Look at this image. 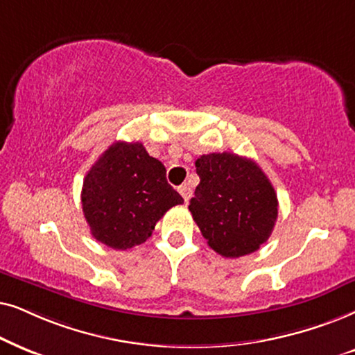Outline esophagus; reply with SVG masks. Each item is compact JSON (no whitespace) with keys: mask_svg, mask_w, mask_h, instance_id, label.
Masks as SVG:
<instances>
[{"mask_svg":"<svg viewBox=\"0 0 355 355\" xmlns=\"http://www.w3.org/2000/svg\"><path fill=\"white\" fill-rule=\"evenodd\" d=\"M178 191H180V195L183 196V200H185V202H188L191 200L193 196V190L188 185H182L180 188H178Z\"/></svg>","mask_w":355,"mask_h":355,"instance_id":"obj_1","label":"esophagus"}]
</instances>
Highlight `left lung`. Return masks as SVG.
I'll return each instance as SVG.
<instances>
[{
    "instance_id": "obj_1",
    "label": "left lung",
    "mask_w": 355,
    "mask_h": 355,
    "mask_svg": "<svg viewBox=\"0 0 355 355\" xmlns=\"http://www.w3.org/2000/svg\"><path fill=\"white\" fill-rule=\"evenodd\" d=\"M200 185L188 209L207 245L225 258L257 252L277 219V196L252 159L232 153L201 155Z\"/></svg>"
}]
</instances>
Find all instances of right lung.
Returning <instances> with one entry per match:
<instances>
[{
	"label": "right lung",
	"mask_w": 355,
	"mask_h": 355,
	"mask_svg": "<svg viewBox=\"0 0 355 355\" xmlns=\"http://www.w3.org/2000/svg\"><path fill=\"white\" fill-rule=\"evenodd\" d=\"M81 202L92 237L128 250L144 243L160 217L183 198L167 183L164 164L139 141H116L87 172Z\"/></svg>",
	"instance_id": "right-lung-1"
}]
</instances>
